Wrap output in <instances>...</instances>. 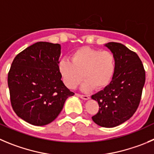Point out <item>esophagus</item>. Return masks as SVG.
I'll list each match as a JSON object with an SVG mask.
<instances>
[{
	"mask_svg": "<svg viewBox=\"0 0 154 154\" xmlns=\"http://www.w3.org/2000/svg\"><path fill=\"white\" fill-rule=\"evenodd\" d=\"M77 96L80 98H81L82 100H89V97L88 96H86V95H80V94H77Z\"/></svg>",
	"mask_w": 154,
	"mask_h": 154,
	"instance_id": "obj_1",
	"label": "esophagus"
}]
</instances>
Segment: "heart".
Listing matches in <instances>:
<instances>
[{
	"label": "heart",
	"instance_id": "1",
	"mask_svg": "<svg viewBox=\"0 0 154 154\" xmlns=\"http://www.w3.org/2000/svg\"><path fill=\"white\" fill-rule=\"evenodd\" d=\"M70 60L63 58L58 63L60 75L69 89L76 88L84 78V91L102 90L111 83L116 72V57L111 51L83 47L71 54Z\"/></svg>",
	"mask_w": 154,
	"mask_h": 154
}]
</instances>
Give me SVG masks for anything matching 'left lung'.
<instances>
[{"mask_svg":"<svg viewBox=\"0 0 154 154\" xmlns=\"http://www.w3.org/2000/svg\"><path fill=\"white\" fill-rule=\"evenodd\" d=\"M116 57V67L111 83L91 97L100 109L92 117L101 127L113 128L128 120L137 110L145 83V70L140 57L118 42L105 44Z\"/></svg>","mask_w":154,"mask_h":154,"instance_id":"8db88e82","label":"left lung"}]
</instances>
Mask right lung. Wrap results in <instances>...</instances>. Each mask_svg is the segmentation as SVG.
<instances>
[{
  "label": "right lung",
  "mask_w": 154,
  "mask_h": 154,
  "mask_svg": "<svg viewBox=\"0 0 154 154\" xmlns=\"http://www.w3.org/2000/svg\"><path fill=\"white\" fill-rule=\"evenodd\" d=\"M61 45L46 42L32 45L17 54L8 73L13 109L36 126L51 123L66 100L74 93L65 87L58 71Z\"/></svg>",
  "instance_id": "1"
}]
</instances>
